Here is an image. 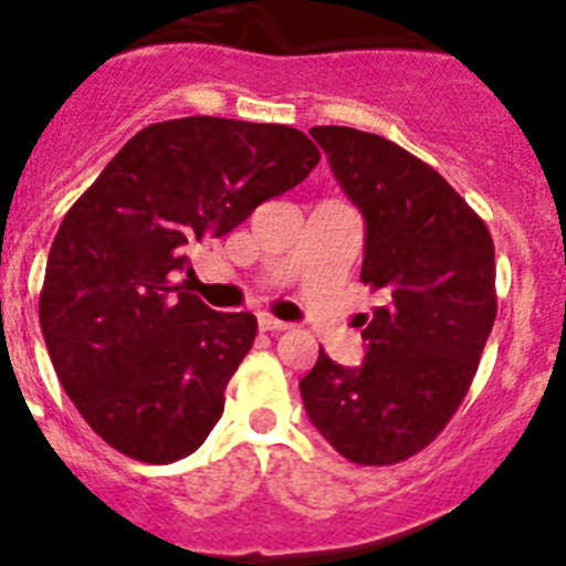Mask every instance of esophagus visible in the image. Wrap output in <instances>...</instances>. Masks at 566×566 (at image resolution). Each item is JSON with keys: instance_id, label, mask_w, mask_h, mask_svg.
<instances>
[{"instance_id": "esophagus-1", "label": "esophagus", "mask_w": 566, "mask_h": 566, "mask_svg": "<svg viewBox=\"0 0 566 566\" xmlns=\"http://www.w3.org/2000/svg\"><path fill=\"white\" fill-rule=\"evenodd\" d=\"M290 323H282V319H276L273 314H260V331H287Z\"/></svg>"}]
</instances>
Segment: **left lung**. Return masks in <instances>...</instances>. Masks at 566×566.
I'll return each instance as SVG.
<instances>
[{"label": "left lung", "instance_id": "1", "mask_svg": "<svg viewBox=\"0 0 566 566\" xmlns=\"http://www.w3.org/2000/svg\"><path fill=\"white\" fill-rule=\"evenodd\" d=\"M366 219L360 282L379 293L360 366L319 347L301 379L308 420L347 461L390 467L420 453L469 392L496 319L485 222L431 165L382 135L312 127Z\"/></svg>", "mask_w": 566, "mask_h": 566}]
</instances>
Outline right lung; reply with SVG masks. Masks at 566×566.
I'll return each instance as SVG.
<instances>
[{"instance_id": "1", "label": "right lung", "mask_w": 566, "mask_h": 566, "mask_svg": "<svg viewBox=\"0 0 566 566\" xmlns=\"http://www.w3.org/2000/svg\"><path fill=\"white\" fill-rule=\"evenodd\" d=\"M301 129L187 116L124 143L51 243L40 328L92 431L143 463H174L222 418L224 388L258 336L176 276L189 249L238 228L317 168Z\"/></svg>"}]
</instances>
